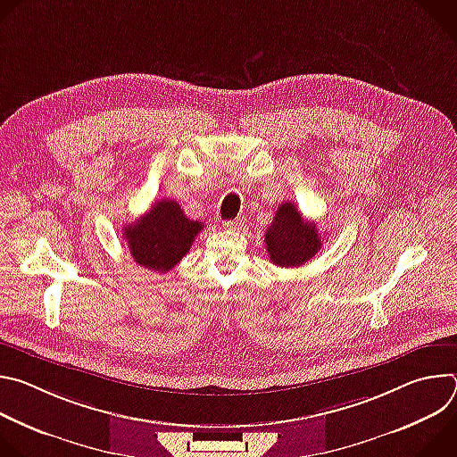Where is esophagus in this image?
<instances>
[{
    "label": "esophagus",
    "instance_id": "obj_1",
    "mask_svg": "<svg viewBox=\"0 0 457 457\" xmlns=\"http://www.w3.org/2000/svg\"><path fill=\"white\" fill-rule=\"evenodd\" d=\"M242 224H244V220H242V219H235V220H224V222H222V226H224L226 229H238Z\"/></svg>",
    "mask_w": 457,
    "mask_h": 457
}]
</instances>
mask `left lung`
<instances>
[{"instance_id":"left-lung-1","label":"left lung","mask_w":457,"mask_h":457,"mask_svg":"<svg viewBox=\"0 0 457 457\" xmlns=\"http://www.w3.org/2000/svg\"><path fill=\"white\" fill-rule=\"evenodd\" d=\"M264 237L271 262L280 268L303 266L323 242L316 224L305 220L293 203L280 204Z\"/></svg>"}]
</instances>
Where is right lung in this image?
Segmentation results:
<instances>
[{
  "mask_svg": "<svg viewBox=\"0 0 457 457\" xmlns=\"http://www.w3.org/2000/svg\"><path fill=\"white\" fill-rule=\"evenodd\" d=\"M203 228V222L189 220L175 201L162 199L134 224L124 226L122 237L136 264L145 270L168 273L189 251Z\"/></svg>",
  "mask_w": 457,
  "mask_h": 457,
  "instance_id": "add662e5",
  "label": "right lung"
}]
</instances>
